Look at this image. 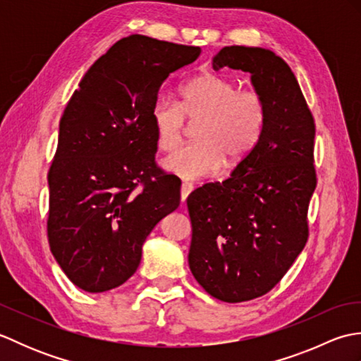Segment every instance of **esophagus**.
<instances>
[{
  "label": "esophagus",
  "mask_w": 361,
  "mask_h": 361,
  "mask_svg": "<svg viewBox=\"0 0 361 361\" xmlns=\"http://www.w3.org/2000/svg\"><path fill=\"white\" fill-rule=\"evenodd\" d=\"M195 186L192 185V183H189V181L183 183V185H181V202H186V198L189 197L190 192H192Z\"/></svg>",
  "instance_id": "1"
}]
</instances>
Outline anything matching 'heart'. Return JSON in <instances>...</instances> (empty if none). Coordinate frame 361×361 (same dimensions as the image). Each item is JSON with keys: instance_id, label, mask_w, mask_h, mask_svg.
I'll use <instances>...</instances> for the list:
<instances>
[{"instance_id": "heart-1", "label": "heart", "mask_w": 361, "mask_h": 361, "mask_svg": "<svg viewBox=\"0 0 361 361\" xmlns=\"http://www.w3.org/2000/svg\"><path fill=\"white\" fill-rule=\"evenodd\" d=\"M180 102L158 97L150 119L157 145L173 152L185 141L188 123L195 124L194 144L164 161L169 172L188 180L212 176L225 166H237L257 147L268 121V105L257 90H239L220 74H202L183 83Z\"/></svg>"}]
</instances>
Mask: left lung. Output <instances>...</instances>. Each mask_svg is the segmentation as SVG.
<instances>
[{
    "label": "left lung",
    "mask_w": 361,
    "mask_h": 361,
    "mask_svg": "<svg viewBox=\"0 0 361 361\" xmlns=\"http://www.w3.org/2000/svg\"><path fill=\"white\" fill-rule=\"evenodd\" d=\"M225 66L251 74L268 121L231 178L206 183L188 197L189 267L211 296L243 302L279 283L307 243L315 119L293 71L273 51L226 46L212 60L216 71Z\"/></svg>",
    "instance_id": "obj_1"
}]
</instances>
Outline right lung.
<instances>
[{"label":"right lung","instance_id":"add662e5","mask_svg":"<svg viewBox=\"0 0 361 361\" xmlns=\"http://www.w3.org/2000/svg\"><path fill=\"white\" fill-rule=\"evenodd\" d=\"M198 56V46L126 37L91 65L66 104L46 229L79 288L101 293L124 283L152 229L178 208L181 180L157 164L150 111L171 73Z\"/></svg>","mask_w":361,"mask_h":361}]
</instances>
